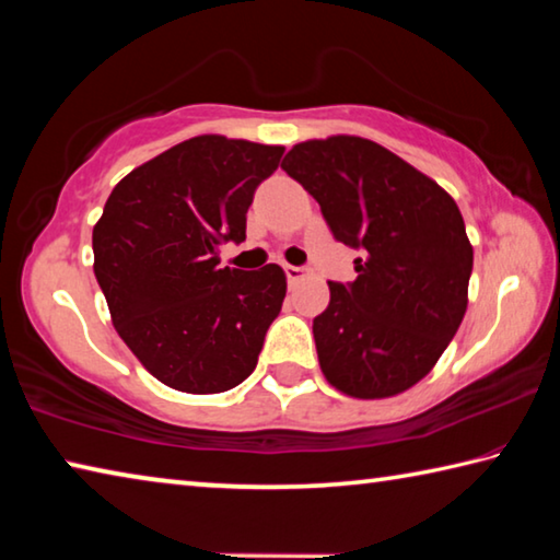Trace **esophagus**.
<instances>
[{"label": "esophagus", "instance_id": "esophagus-1", "mask_svg": "<svg viewBox=\"0 0 560 560\" xmlns=\"http://www.w3.org/2000/svg\"><path fill=\"white\" fill-rule=\"evenodd\" d=\"M283 271H287V279H289V283H299L303 277H306V269L303 267H283Z\"/></svg>", "mask_w": 560, "mask_h": 560}]
</instances>
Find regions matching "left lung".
Returning a JSON list of instances; mask_svg holds the SVG:
<instances>
[{"label": "left lung", "instance_id": "left-lung-1", "mask_svg": "<svg viewBox=\"0 0 560 560\" xmlns=\"http://www.w3.org/2000/svg\"><path fill=\"white\" fill-rule=\"evenodd\" d=\"M281 167L314 195L336 240L363 252L358 279L328 281V308L314 318L326 381L360 400L410 390L467 311L474 252L457 202L358 136L306 140Z\"/></svg>", "mask_w": 560, "mask_h": 560}]
</instances>
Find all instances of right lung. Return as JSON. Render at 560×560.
<instances>
[{
  "label": "right lung",
  "mask_w": 560,
  "mask_h": 560,
  "mask_svg": "<svg viewBox=\"0 0 560 560\" xmlns=\"http://www.w3.org/2000/svg\"><path fill=\"white\" fill-rule=\"evenodd\" d=\"M281 155V145L189 138L122 177L93 226L113 326L173 390L224 393L257 368L287 273L277 264L222 269L220 246L244 242L254 189Z\"/></svg>",
  "instance_id": "add662e5"
}]
</instances>
